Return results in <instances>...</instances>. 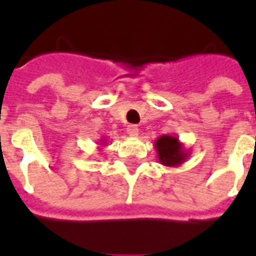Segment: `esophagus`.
Returning a JSON list of instances; mask_svg holds the SVG:
<instances>
[{
	"instance_id": "1",
	"label": "esophagus",
	"mask_w": 256,
	"mask_h": 256,
	"mask_svg": "<svg viewBox=\"0 0 256 256\" xmlns=\"http://www.w3.org/2000/svg\"><path fill=\"white\" fill-rule=\"evenodd\" d=\"M126 132H128V134L130 136H136L140 134V128H138L136 124H128V128H126Z\"/></svg>"
}]
</instances>
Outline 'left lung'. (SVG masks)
Returning a JSON list of instances; mask_svg holds the SVG:
<instances>
[{
    "instance_id": "8db88e82",
    "label": "left lung",
    "mask_w": 256,
    "mask_h": 256,
    "mask_svg": "<svg viewBox=\"0 0 256 256\" xmlns=\"http://www.w3.org/2000/svg\"><path fill=\"white\" fill-rule=\"evenodd\" d=\"M154 148L160 164L168 168H178L179 164H184L190 156L188 150H184L178 136H160L154 142Z\"/></svg>"
}]
</instances>
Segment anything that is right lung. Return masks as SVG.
Segmentation results:
<instances>
[{
	"instance_id": "1",
	"label": "right lung",
	"mask_w": 256,
	"mask_h": 256,
	"mask_svg": "<svg viewBox=\"0 0 256 256\" xmlns=\"http://www.w3.org/2000/svg\"><path fill=\"white\" fill-rule=\"evenodd\" d=\"M102 146H106V140H104V138L100 140V148H102Z\"/></svg>"
}]
</instances>
